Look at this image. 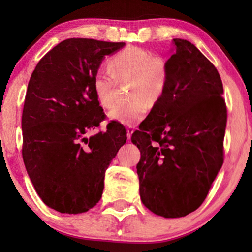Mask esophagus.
<instances>
[{"label": "esophagus", "mask_w": 252, "mask_h": 252, "mask_svg": "<svg viewBox=\"0 0 252 252\" xmlns=\"http://www.w3.org/2000/svg\"><path fill=\"white\" fill-rule=\"evenodd\" d=\"M134 126H127V129H126V136H127V139H131V135H132V133H133L134 132Z\"/></svg>", "instance_id": "34e87169"}]
</instances>
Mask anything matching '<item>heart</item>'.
Returning <instances> with one entry per match:
<instances>
[{"label": "heart", "mask_w": 252, "mask_h": 252, "mask_svg": "<svg viewBox=\"0 0 252 252\" xmlns=\"http://www.w3.org/2000/svg\"><path fill=\"white\" fill-rule=\"evenodd\" d=\"M108 71H97L93 78V90L101 105L108 108L113 102L117 81H130L131 100L116 104L109 110L111 120L122 125H135L143 120L149 111V102L155 103L163 95L169 80V69L164 59L138 46L119 51L109 61Z\"/></svg>", "instance_id": "heart-1"}]
</instances>
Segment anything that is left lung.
I'll return each instance as SVG.
<instances>
[{"mask_svg": "<svg viewBox=\"0 0 252 252\" xmlns=\"http://www.w3.org/2000/svg\"><path fill=\"white\" fill-rule=\"evenodd\" d=\"M163 95L132 134L140 197L149 210L180 218L201 206L223 163L227 106L216 66L191 43L173 39Z\"/></svg>", "mask_w": 252, "mask_h": 252, "instance_id": "obj_1", "label": "left lung"}]
</instances>
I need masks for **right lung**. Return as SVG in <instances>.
Instances as JSON below:
<instances>
[{
    "label": "right lung",
    "instance_id": "right-lung-1",
    "mask_svg": "<svg viewBox=\"0 0 252 252\" xmlns=\"http://www.w3.org/2000/svg\"><path fill=\"white\" fill-rule=\"evenodd\" d=\"M125 42L67 39L40 60L29 81L22 113V157L35 191L61 213H82L99 202L111 160L126 142V130L105 119L93 78L105 55Z\"/></svg>",
    "mask_w": 252,
    "mask_h": 252
}]
</instances>
